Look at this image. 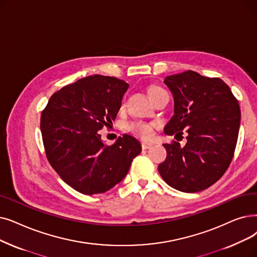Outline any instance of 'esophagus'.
I'll list each match as a JSON object with an SVG mask.
<instances>
[{
  "instance_id": "obj_1",
  "label": "esophagus",
  "mask_w": 257,
  "mask_h": 257,
  "mask_svg": "<svg viewBox=\"0 0 257 257\" xmlns=\"http://www.w3.org/2000/svg\"><path fill=\"white\" fill-rule=\"evenodd\" d=\"M152 146H153L152 143H149V142H143L142 143V148L143 149H150Z\"/></svg>"
}]
</instances>
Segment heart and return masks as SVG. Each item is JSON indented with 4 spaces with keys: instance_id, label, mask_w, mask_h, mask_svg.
Returning a JSON list of instances; mask_svg holds the SVG:
<instances>
[{
    "instance_id": "b5f03b06",
    "label": "heart",
    "mask_w": 257,
    "mask_h": 257,
    "mask_svg": "<svg viewBox=\"0 0 257 257\" xmlns=\"http://www.w3.org/2000/svg\"><path fill=\"white\" fill-rule=\"evenodd\" d=\"M160 90H163V88L159 86H151L148 89V93L149 96L154 94L155 92H158ZM127 129L131 131L135 135L143 138V139H150L153 135V127L150 124H147V122L144 121H130L127 124Z\"/></svg>"
}]
</instances>
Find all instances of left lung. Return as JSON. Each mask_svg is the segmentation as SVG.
<instances>
[{"instance_id":"8db88e82","label":"left lung","mask_w":257,"mask_h":257,"mask_svg":"<svg viewBox=\"0 0 257 257\" xmlns=\"http://www.w3.org/2000/svg\"><path fill=\"white\" fill-rule=\"evenodd\" d=\"M164 83L174 99V114L166 135L187 131V144H164L166 161L159 165L164 181L178 191L199 192L224 175L233 159L240 125V109L229 86L218 77L187 70Z\"/></svg>"}]
</instances>
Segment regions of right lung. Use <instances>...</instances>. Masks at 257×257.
I'll use <instances>...</instances> for the list:
<instances>
[{"mask_svg":"<svg viewBox=\"0 0 257 257\" xmlns=\"http://www.w3.org/2000/svg\"><path fill=\"white\" fill-rule=\"evenodd\" d=\"M129 85L89 75L53 93L41 115L47 159L62 180L86 195L104 193L124 180L140 142L124 135L111 146L98 133L115 119Z\"/></svg>","mask_w":257,"mask_h":257,"instance_id":"1","label":"right lung"}]
</instances>
